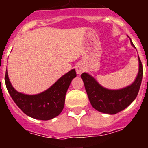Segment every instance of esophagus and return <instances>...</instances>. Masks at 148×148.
Listing matches in <instances>:
<instances>
[{
  "label": "esophagus",
  "mask_w": 148,
  "mask_h": 148,
  "mask_svg": "<svg viewBox=\"0 0 148 148\" xmlns=\"http://www.w3.org/2000/svg\"><path fill=\"white\" fill-rule=\"evenodd\" d=\"M75 70H76V73L78 75H81L82 73L84 72V67L82 66V65L78 64L77 65L76 67H75Z\"/></svg>",
  "instance_id": "obj_1"
}]
</instances>
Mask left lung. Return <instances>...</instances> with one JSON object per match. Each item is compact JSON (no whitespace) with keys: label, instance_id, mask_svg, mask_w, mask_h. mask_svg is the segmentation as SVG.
I'll use <instances>...</instances> for the list:
<instances>
[{"label":"left lung","instance_id":"left-lung-1","mask_svg":"<svg viewBox=\"0 0 148 148\" xmlns=\"http://www.w3.org/2000/svg\"><path fill=\"white\" fill-rule=\"evenodd\" d=\"M130 43L133 47H135L131 40ZM138 66V75L133 83L119 90L104 88L88 73H82L81 77L92 108L99 112L110 115L118 113L127 108L136 98L142 83L143 68L139 57Z\"/></svg>","mask_w":148,"mask_h":148}]
</instances>
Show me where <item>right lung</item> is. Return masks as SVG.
<instances>
[{
    "instance_id": "add662e5",
    "label": "right lung",
    "mask_w": 148,
    "mask_h": 148,
    "mask_svg": "<svg viewBox=\"0 0 148 148\" xmlns=\"http://www.w3.org/2000/svg\"><path fill=\"white\" fill-rule=\"evenodd\" d=\"M76 77L75 69L66 73L49 89L36 95L18 92L10 82L6 72L5 83L8 92L18 107L29 117L49 120L58 116L64 107L65 95L72 80Z\"/></svg>"
}]
</instances>
